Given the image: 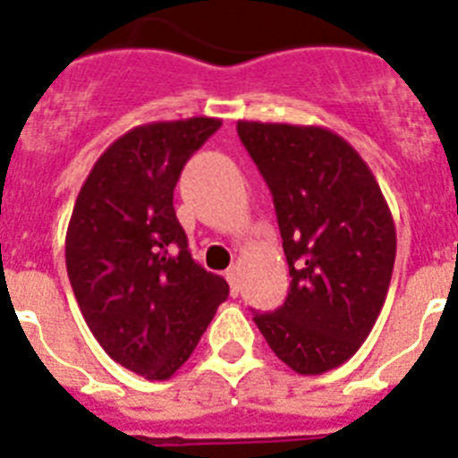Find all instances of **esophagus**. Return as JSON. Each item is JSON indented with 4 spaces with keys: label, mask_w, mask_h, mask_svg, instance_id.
<instances>
[{
    "label": "esophagus",
    "mask_w": 458,
    "mask_h": 458,
    "mask_svg": "<svg viewBox=\"0 0 458 458\" xmlns=\"http://www.w3.org/2000/svg\"><path fill=\"white\" fill-rule=\"evenodd\" d=\"M226 282H229V286H232V295L236 298L238 293H241V286H238V270L236 268H229L226 270Z\"/></svg>",
    "instance_id": "1"
}]
</instances>
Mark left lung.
<instances>
[{"label":"left lung","mask_w":458,"mask_h":458,"mask_svg":"<svg viewBox=\"0 0 458 458\" xmlns=\"http://www.w3.org/2000/svg\"><path fill=\"white\" fill-rule=\"evenodd\" d=\"M268 183L291 289L254 314L273 353L305 376L344 365L369 337L396 257L390 206L344 137L321 125L238 121Z\"/></svg>","instance_id":"left-lung-1"}]
</instances>
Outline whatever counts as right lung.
Listing matches in <instances>:
<instances>
[{"mask_svg":"<svg viewBox=\"0 0 458 458\" xmlns=\"http://www.w3.org/2000/svg\"><path fill=\"white\" fill-rule=\"evenodd\" d=\"M222 125L192 116L137 125L96 160L66 232V270L105 353L148 380L192 355L229 284L201 268L176 220L185 163Z\"/></svg>","mask_w":458,"mask_h":458,"instance_id":"add662e5","label":"right lung"}]
</instances>
